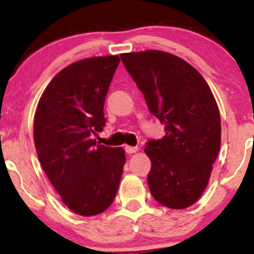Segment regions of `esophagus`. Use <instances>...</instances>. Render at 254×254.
Masks as SVG:
<instances>
[{"mask_svg": "<svg viewBox=\"0 0 254 254\" xmlns=\"http://www.w3.org/2000/svg\"><path fill=\"white\" fill-rule=\"evenodd\" d=\"M124 149H125V151H127V154H133V153H136L137 150H138V148H137V147H131V145H127V147H125Z\"/></svg>", "mask_w": 254, "mask_h": 254, "instance_id": "1", "label": "esophagus"}]
</instances>
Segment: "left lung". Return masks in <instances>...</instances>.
Masks as SVG:
<instances>
[{
	"label": "left lung",
	"instance_id": "left-lung-1",
	"mask_svg": "<svg viewBox=\"0 0 254 254\" xmlns=\"http://www.w3.org/2000/svg\"><path fill=\"white\" fill-rule=\"evenodd\" d=\"M143 93L148 109L165 124L161 139L148 141L153 197L171 209H185L202 196L221 145V118L210 87L191 64L168 52L121 55Z\"/></svg>",
	"mask_w": 254,
	"mask_h": 254
}]
</instances>
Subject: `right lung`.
I'll return each mask as SVG.
<instances>
[{
  "label": "right lung",
  "mask_w": 254,
  "mask_h": 254,
  "mask_svg": "<svg viewBox=\"0 0 254 254\" xmlns=\"http://www.w3.org/2000/svg\"><path fill=\"white\" fill-rule=\"evenodd\" d=\"M119 62L118 56L93 57L62 69L44 90L34 115L43 170L63 203L82 216L109 208L123 174V148L93 138L106 123L105 99Z\"/></svg>",
  "instance_id": "add662e5"
}]
</instances>
